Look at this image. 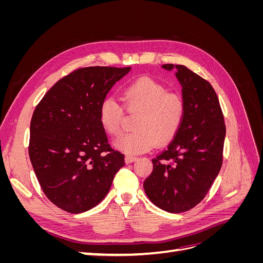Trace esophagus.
Segmentation results:
<instances>
[{
    "label": "esophagus",
    "mask_w": 263,
    "mask_h": 263,
    "mask_svg": "<svg viewBox=\"0 0 263 263\" xmlns=\"http://www.w3.org/2000/svg\"><path fill=\"white\" fill-rule=\"evenodd\" d=\"M136 160H137V157H135V156H126L125 157V162L126 163H132V162L136 161Z\"/></svg>",
    "instance_id": "esophagus-1"
}]
</instances>
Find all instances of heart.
I'll use <instances>...</instances> for the list:
<instances>
[{"label":"heart","instance_id":"b5f03b06","mask_svg":"<svg viewBox=\"0 0 263 263\" xmlns=\"http://www.w3.org/2000/svg\"><path fill=\"white\" fill-rule=\"evenodd\" d=\"M122 100L130 113L139 112L134 130L115 141V147L126 154L137 155L165 144L174 138L184 119L185 105L178 94L168 93L165 87L150 78L138 79L124 87ZM100 123L110 136L122 133L123 108L117 100L107 97L99 108Z\"/></svg>","mask_w":263,"mask_h":263}]
</instances>
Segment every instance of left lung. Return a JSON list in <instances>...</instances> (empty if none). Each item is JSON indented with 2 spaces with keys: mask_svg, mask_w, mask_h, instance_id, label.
<instances>
[{
  "mask_svg": "<svg viewBox=\"0 0 263 263\" xmlns=\"http://www.w3.org/2000/svg\"><path fill=\"white\" fill-rule=\"evenodd\" d=\"M162 68L176 71L185 114L168 148L153 159L154 170L144 189L159 209L182 213L203 200L218 176L226 126L217 95L208 81L185 66Z\"/></svg>",
  "mask_w": 263,
  "mask_h": 263,
  "instance_id": "left-lung-1",
  "label": "left lung"
}]
</instances>
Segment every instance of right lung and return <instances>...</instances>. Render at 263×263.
I'll list each match as a JSON object with an SVG mask.
<instances>
[{"mask_svg": "<svg viewBox=\"0 0 263 263\" xmlns=\"http://www.w3.org/2000/svg\"><path fill=\"white\" fill-rule=\"evenodd\" d=\"M130 69H78L55 83L34 110L30 161L44 193L63 211L79 214L97 206L125 164V156L108 145L99 108Z\"/></svg>", "mask_w": 263, "mask_h": 263, "instance_id": "1", "label": "right lung"}]
</instances>
